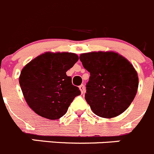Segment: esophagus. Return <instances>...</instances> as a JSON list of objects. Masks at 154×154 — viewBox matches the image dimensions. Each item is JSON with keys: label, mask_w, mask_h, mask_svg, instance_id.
<instances>
[{"label": "esophagus", "mask_w": 154, "mask_h": 154, "mask_svg": "<svg viewBox=\"0 0 154 154\" xmlns=\"http://www.w3.org/2000/svg\"><path fill=\"white\" fill-rule=\"evenodd\" d=\"M79 89L80 91H81V93L82 94H83V93L85 92V86H84V85H81L79 86Z\"/></svg>", "instance_id": "34e87169"}]
</instances>
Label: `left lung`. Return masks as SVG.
<instances>
[{"label":"left lung","instance_id":"obj_1","mask_svg":"<svg viewBox=\"0 0 154 154\" xmlns=\"http://www.w3.org/2000/svg\"><path fill=\"white\" fill-rule=\"evenodd\" d=\"M79 59L90 72L85 98L93 112L105 118L123 113L137 91V72L133 65L115 52L82 53Z\"/></svg>","mask_w":154,"mask_h":154}]
</instances>
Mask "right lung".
I'll return each mask as SVG.
<instances>
[{
  "label": "right lung",
  "mask_w": 154,
  "mask_h": 154,
  "mask_svg": "<svg viewBox=\"0 0 154 154\" xmlns=\"http://www.w3.org/2000/svg\"><path fill=\"white\" fill-rule=\"evenodd\" d=\"M79 60L72 53L46 52L23 67L20 85L26 103L38 115L56 120L67 112L70 104L81 94L66 72Z\"/></svg>",
  "instance_id": "obj_1"
}]
</instances>
